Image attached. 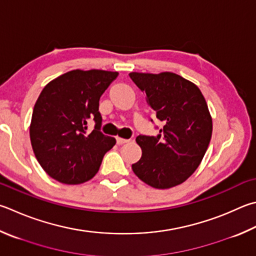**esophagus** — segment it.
<instances>
[{
  "instance_id": "obj_1",
  "label": "esophagus",
  "mask_w": 256,
  "mask_h": 256,
  "mask_svg": "<svg viewBox=\"0 0 256 256\" xmlns=\"http://www.w3.org/2000/svg\"><path fill=\"white\" fill-rule=\"evenodd\" d=\"M128 141H130V140H128V138H120V136L116 138V143H118V146H120V144L126 143V142H128Z\"/></svg>"
}]
</instances>
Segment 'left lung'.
<instances>
[{"instance_id": "obj_1", "label": "left lung", "mask_w": 256, "mask_h": 256, "mask_svg": "<svg viewBox=\"0 0 256 256\" xmlns=\"http://www.w3.org/2000/svg\"><path fill=\"white\" fill-rule=\"evenodd\" d=\"M130 77L164 122L156 136L136 138L142 156L132 164L133 172L153 188H172L194 172L210 142L206 100L197 85L174 72H130Z\"/></svg>"}]
</instances>
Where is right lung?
Segmentation results:
<instances>
[{"label":"right lung","instance_id":"add662e5","mask_svg":"<svg viewBox=\"0 0 256 256\" xmlns=\"http://www.w3.org/2000/svg\"><path fill=\"white\" fill-rule=\"evenodd\" d=\"M118 72L75 69L48 82L36 100L30 140L36 160L51 178L78 184L98 171L106 152L116 143L100 131V98ZM94 118L92 132L86 123Z\"/></svg>","mask_w":256,"mask_h":256}]
</instances>
